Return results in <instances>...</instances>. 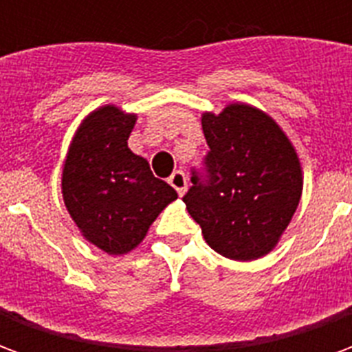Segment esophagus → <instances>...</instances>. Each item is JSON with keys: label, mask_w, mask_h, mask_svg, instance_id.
Masks as SVG:
<instances>
[{"label": "esophagus", "mask_w": 352, "mask_h": 352, "mask_svg": "<svg viewBox=\"0 0 352 352\" xmlns=\"http://www.w3.org/2000/svg\"><path fill=\"white\" fill-rule=\"evenodd\" d=\"M169 184L175 188L179 196H183L184 192H186V175L181 169H177V171H173V175L169 177Z\"/></svg>", "instance_id": "obj_1"}]
</instances>
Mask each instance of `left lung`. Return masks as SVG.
<instances>
[{"instance_id": "obj_1", "label": "left lung", "mask_w": 352, "mask_h": 352, "mask_svg": "<svg viewBox=\"0 0 352 352\" xmlns=\"http://www.w3.org/2000/svg\"><path fill=\"white\" fill-rule=\"evenodd\" d=\"M204 173L183 201L207 245L230 260H256L279 243L300 204V158L279 124L247 103L204 113Z\"/></svg>"}]
</instances>
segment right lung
Returning a JSON list of instances; mask_svg holds the SVG:
<instances>
[{
    "label": "right lung",
    "instance_id": "right-lung-1",
    "mask_svg": "<svg viewBox=\"0 0 352 352\" xmlns=\"http://www.w3.org/2000/svg\"><path fill=\"white\" fill-rule=\"evenodd\" d=\"M138 116L96 109L75 131L62 171L64 204L87 241L107 254L135 249L177 192L128 148Z\"/></svg>",
    "mask_w": 352,
    "mask_h": 352
}]
</instances>
